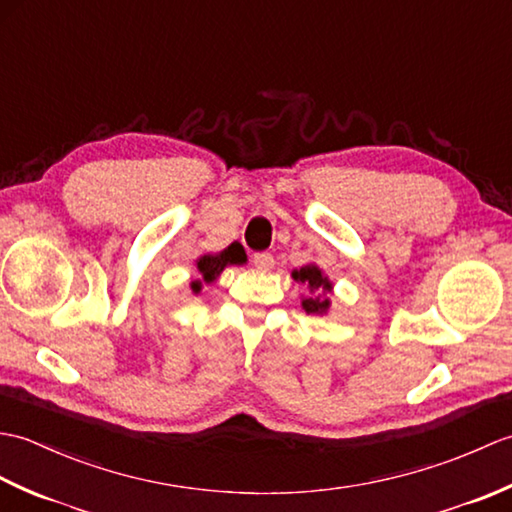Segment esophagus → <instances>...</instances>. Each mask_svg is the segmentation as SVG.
Instances as JSON below:
<instances>
[{
    "instance_id": "obj_1",
    "label": "esophagus",
    "mask_w": 512,
    "mask_h": 512,
    "mask_svg": "<svg viewBox=\"0 0 512 512\" xmlns=\"http://www.w3.org/2000/svg\"><path fill=\"white\" fill-rule=\"evenodd\" d=\"M253 264L259 270H268V268H273L275 259H273V255H270V253H255L253 255Z\"/></svg>"
}]
</instances>
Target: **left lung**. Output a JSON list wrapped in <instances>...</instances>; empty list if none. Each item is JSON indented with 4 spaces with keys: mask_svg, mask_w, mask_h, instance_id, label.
I'll return each instance as SVG.
<instances>
[{
    "mask_svg": "<svg viewBox=\"0 0 512 512\" xmlns=\"http://www.w3.org/2000/svg\"><path fill=\"white\" fill-rule=\"evenodd\" d=\"M292 277H295L299 284L308 286L310 292H312V295L308 299H303V303H301V306L306 308V312L321 314V312L328 310L330 301H328V297H325V295H328V292L332 290V284L328 281V277L321 275V270L317 266H312V264L310 266H303V268L295 270V273H292Z\"/></svg>",
    "mask_w": 512,
    "mask_h": 512,
    "instance_id": "8db88e82",
    "label": "left lung"
}]
</instances>
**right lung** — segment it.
Here are the masks:
<instances>
[{
    "mask_svg": "<svg viewBox=\"0 0 512 512\" xmlns=\"http://www.w3.org/2000/svg\"><path fill=\"white\" fill-rule=\"evenodd\" d=\"M244 262H246V255L242 253V250H237L235 246H228L224 253H220V255H204V257H200L198 270H200V275H202V279L206 281V284H211V281L222 273L226 264H244ZM191 288H193V292H200L202 281H193Z\"/></svg>",
    "mask_w": 512,
    "mask_h": 512,
    "instance_id": "1",
    "label": "right lung"
}]
</instances>
